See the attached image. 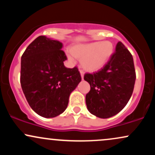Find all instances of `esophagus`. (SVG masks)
<instances>
[{
  "label": "esophagus",
  "mask_w": 155,
  "mask_h": 155,
  "mask_svg": "<svg viewBox=\"0 0 155 155\" xmlns=\"http://www.w3.org/2000/svg\"><path fill=\"white\" fill-rule=\"evenodd\" d=\"M80 74H81V79L83 80L84 79V72L82 71H80Z\"/></svg>",
  "instance_id": "esophagus-1"
}]
</instances>
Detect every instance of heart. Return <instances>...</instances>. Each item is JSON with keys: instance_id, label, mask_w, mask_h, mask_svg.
Returning <instances> with one entry per match:
<instances>
[{"instance_id": "b5f03b06", "label": "heart", "mask_w": 155, "mask_h": 155, "mask_svg": "<svg viewBox=\"0 0 155 155\" xmlns=\"http://www.w3.org/2000/svg\"><path fill=\"white\" fill-rule=\"evenodd\" d=\"M73 56L81 60V65L84 71L95 72L108 63L114 51V46L109 41L80 44L71 49ZM73 60L71 56H69Z\"/></svg>"}]
</instances>
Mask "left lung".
I'll use <instances>...</instances> for the list:
<instances>
[{
	"label": "left lung",
	"instance_id": "1",
	"mask_svg": "<svg viewBox=\"0 0 155 155\" xmlns=\"http://www.w3.org/2000/svg\"><path fill=\"white\" fill-rule=\"evenodd\" d=\"M84 79L90 85L85 98L88 111L99 118L114 116L127 105L134 88L132 54L119 41L108 63L97 73L85 74Z\"/></svg>",
	"mask_w": 155,
	"mask_h": 155
}]
</instances>
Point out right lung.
Returning <instances> with one entry per match:
<instances>
[{
    "label": "right lung",
    "mask_w": 155,
    "mask_h": 155,
    "mask_svg": "<svg viewBox=\"0 0 155 155\" xmlns=\"http://www.w3.org/2000/svg\"><path fill=\"white\" fill-rule=\"evenodd\" d=\"M63 43L40 35L21 58L20 83L32 109L41 117L53 118L66 109L69 96L81 78L76 67L67 68Z\"/></svg>",
    "instance_id": "add662e5"
}]
</instances>
